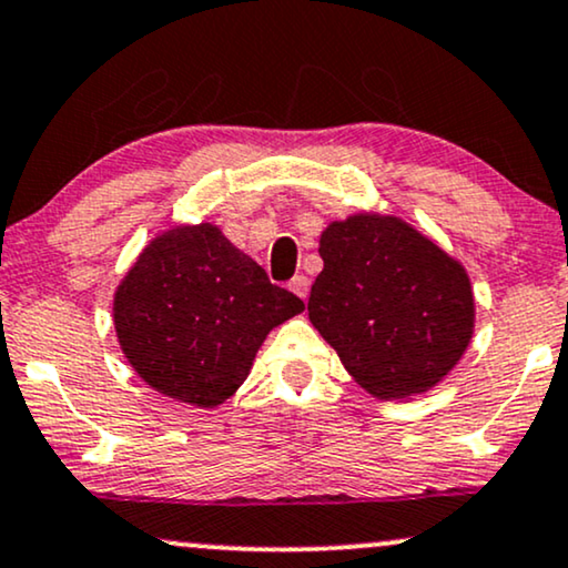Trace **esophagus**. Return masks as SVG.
I'll use <instances>...</instances> for the list:
<instances>
[{
    "mask_svg": "<svg viewBox=\"0 0 568 568\" xmlns=\"http://www.w3.org/2000/svg\"><path fill=\"white\" fill-rule=\"evenodd\" d=\"M288 288L293 291V293H296V296L298 298H308V277L306 275H296V277H293L291 280V283H288Z\"/></svg>",
    "mask_w": 568,
    "mask_h": 568,
    "instance_id": "34e87169",
    "label": "esophagus"
}]
</instances>
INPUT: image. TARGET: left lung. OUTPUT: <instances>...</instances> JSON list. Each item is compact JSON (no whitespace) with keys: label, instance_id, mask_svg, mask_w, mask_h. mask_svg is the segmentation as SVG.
<instances>
[{"label":"left lung","instance_id":"obj_1","mask_svg":"<svg viewBox=\"0 0 568 568\" xmlns=\"http://www.w3.org/2000/svg\"><path fill=\"white\" fill-rule=\"evenodd\" d=\"M308 320L375 398L433 390L475 335L464 264L396 214L356 212L320 235Z\"/></svg>","mask_w":568,"mask_h":568}]
</instances>
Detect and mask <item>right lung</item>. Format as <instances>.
<instances>
[{
    "label": "right lung",
    "mask_w": 568,
    "mask_h": 568,
    "mask_svg": "<svg viewBox=\"0 0 568 568\" xmlns=\"http://www.w3.org/2000/svg\"><path fill=\"white\" fill-rule=\"evenodd\" d=\"M301 312L304 301L272 285L212 222L149 241L112 301L114 333L135 375L196 408L225 404L270 329Z\"/></svg>",
    "instance_id": "add662e5"
}]
</instances>
